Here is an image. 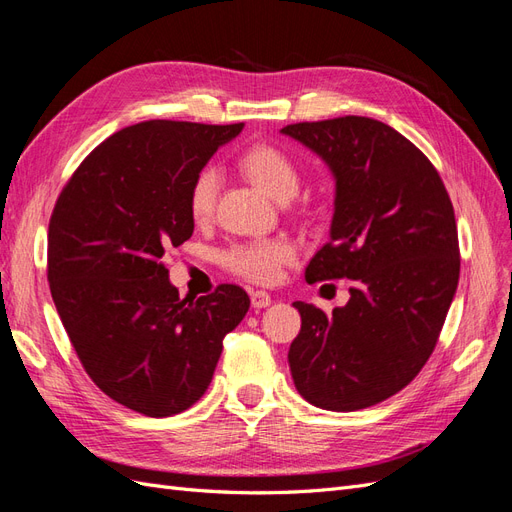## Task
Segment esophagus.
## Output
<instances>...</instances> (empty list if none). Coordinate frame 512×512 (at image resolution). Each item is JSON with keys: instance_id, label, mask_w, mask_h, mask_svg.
Segmentation results:
<instances>
[{"instance_id": "obj_1", "label": "esophagus", "mask_w": 512, "mask_h": 512, "mask_svg": "<svg viewBox=\"0 0 512 512\" xmlns=\"http://www.w3.org/2000/svg\"><path fill=\"white\" fill-rule=\"evenodd\" d=\"M252 305H254L256 309L269 307V305H271V294L265 292V290H252Z\"/></svg>"}]
</instances>
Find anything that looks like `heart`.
<instances>
[{
    "label": "heart",
    "mask_w": 512,
    "mask_h": 512,
    "mask_svg": "<svg viewBox=\"0 0 512 512\" xmlns=\"http://www.w3.org/2000/svg\"><path fill=\"white\" fill-rule=\"evenodd\" d=\"M239 168L260 190L275 200H288L299 190V168L288 153L271 143H256L239 156ZM220 170L205 166L198 170L188 190V211L194 222H207L218 205ZM297 260V245L288 237H269L237 241L226 247L222 265L243 280L254 284H273L282 277L284 267Z\"/></svg>",
    "instance_id": "obj_1"
}]
</instances>
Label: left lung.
I'll list each match as a JSON object with an SVG mask.
<instances>
[{
  "mask_svg": "<svg viewBox=\"0 0 512 512\" xmlns=\"http://www.w3.org/2000/svg\"><path fill=\"white\" fill-rule=\"evenodd\" d=\"M284 134L316 151L335 175L331 241L305 280L354 282L324 314L303 301L288 363L318 408L352 412L408 386L438 344L459 282L453 203L425 153L369 117L290 123Z\"/></svg>",
  "mask_w": 512,
  "mask_h": 512,
  "instance_id": "1",
  "label": "left lung"
}]
</instances>
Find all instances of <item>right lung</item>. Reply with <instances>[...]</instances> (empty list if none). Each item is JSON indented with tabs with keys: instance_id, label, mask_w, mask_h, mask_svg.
<instances>
[{
	"instance_id": "obj_1",
	"label": "right lung",
	"mask_w": 512,
	"mask_h": 512,
	"mask_svg": "<svg viewBox=\"0 0 512 512\" xmlns=\"http://www.w3.org/2000/svg\"><path fill=\"white\" fill-rule=\"evenodd\" d=\"M241 130L166 119L123 128L74 170L51 213L46 277L72 348L102 393L145 416L205 395L226 333L250 309L235 284L181 299L162 262L194 232L192 179Z\"/></svg>"
}]
</instances>
